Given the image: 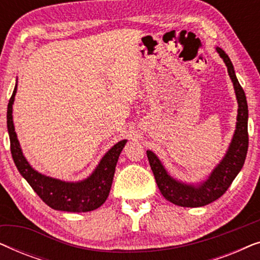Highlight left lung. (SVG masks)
<instances>
[{"label": "left lung", "mask_w": 260, "mask_h": 260, "mask_svg": "<svg viewBox=\"0 0 260 260\" xmlns=\"http://www.w3.org/2000/svg\"><path fill=\"white\" fill-rule=\"evenodd\" d=\"M215 49L227 67V72L233 83L238 103L236 130H234L233 137L225 156L214 167L207 179L201 182L187 183L170 175L162 162L159 161L157 155L151 150H147L149 163H150L159 191L167 200L181 207H202L221 197L229 189L231 183L243 168L247 154L248 109L246 95L237 79L233 63L229 55L220 47H215Z\"/></svg>", "instance_id": "left-lung-1"}]
</instances>
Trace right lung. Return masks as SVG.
I'll list each match as a JSON object with an SVG mask.
<instances>
[{"instance_id": "add662e5", "label": "right lung", "mask_w": 260, "mask_h": 260, "mask_svg": "<svg viewBox=\"0 0 260 260\" xmlns=\"http://www.w3.org/2000/svg\"><path fill=\"white\" fill-rule=\"evenodd\" d=\"M16 91L17 79L7 110V127L14 163L23 179L29 183L46 205L56 211L81 213L94 211L101 207L109 197L117 162L127 140L119 141L110 148L86 179L71 182L44 175L35 170L27 161L17 140L13 122V104Z\"/></svg>"}]
</instances>
